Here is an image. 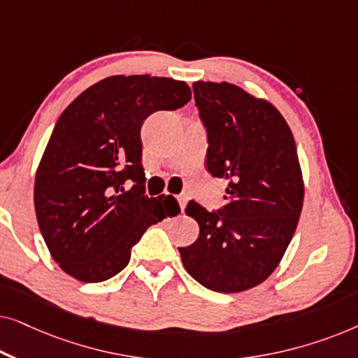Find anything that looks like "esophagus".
<instances>
[{"instance_id": "obj_1", "label": "esophagus", "mask_w": 358, "mask_h": 358, "mask_svg": "<svg viewBox=\"0 0 358 358\" xmlns=\"http://www.w3.org/2000/svg\"><path fill=\"white\" fill-rule=\"evenodd\" d=\"M178 202H179V205H180V212L184 213V210H185V205H187V202H189V197L185 194H180V195H178Z\"/></svg>"}]
</instances>
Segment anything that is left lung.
I'll return each instance as SVG.
<instances>
[{"label": "left lung", "mask_w": 358, "mask_h": 358, "mask_svg": "<svg viewBox=\"0 0 358 358\" xmlns=\"http://www.w3.org/2000/svg\"><path fill=\"white\" fill-rule=\"evenodd\" d=\"M208 131L207 169L228 180V203L207 212L190 200L185 213L199 238L179 248L199 283L220 293L259 285L280 264L303 208L305 184L295 138L280 112L231 83H194Z\"/></svg>", "instance_id": "obj_1"}]
</instances>
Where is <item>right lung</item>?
<instances>
[{
  "instance_id": "right-lung-1",
  "label": "right lung",
  "mask_w": 358,
  "mask_h": 358,
  "mask_svg": "<svg viewBox=\"0 0 358 358\" xmlns=\"http://www.w3.org/2000/svg\"><path fill=\"white\" fill-rule=\"evenodd\" d=\"M190 97L185 81L115 75L63 110L38 163L34 205L43 241L68 275L86 283L117 275L141 234L180 212L171 195L143 194L140 129L150 114Z\"/></svg>"
}]
</instances>
